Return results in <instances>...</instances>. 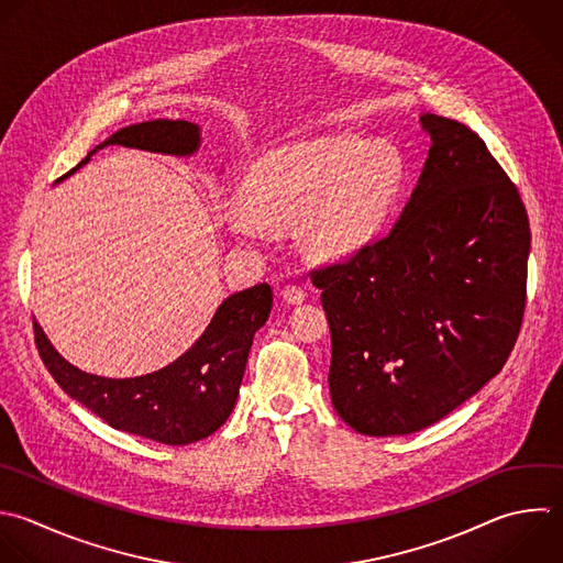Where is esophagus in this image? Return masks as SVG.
Returning a JSON list of instances; mask_svg holds the SVG:
<instances>
[{
    "instance_id": "obj_1",
    "label": "esophagus",
    "mask_w": 563,
    "mask_h": 563,
    "mask_svg": "<svg viewBox=\"0 0 563 563\" xmlns=\"http://www.w3.org/2000/svg\"><path fill=\"white\" fill-rule=\"evenodd\" d=\"M282 299H284L286 303H292V306H297V303H301V301L306 299V290H303L301 286H295V284H286V286L282 288Z\"/></svg>"
}]
</instances>
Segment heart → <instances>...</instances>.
Instances as JSON below:
<instances>
[{"instance_id":"obj_1","label":"heart","mask_w":563,"mask_h":563,"mask_svg":"<svg viewBox=\"0 0 563 563\" xmlns=\"http://www.w3.org/2000/svg\"><path fill=\"white\" fill-rule=\"evenodd\" d=\"M400 183L391 152L354 134H325L282 145L262 156L246 198L227 205V224L242 242H260L266 222L303 220V238L319 257H343L363 246L387 216Z\"/></svg>"}]
</instances>
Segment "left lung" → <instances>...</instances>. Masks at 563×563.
Masks as SVG:
<instances>
[{
	"label": "left lung",
	"instance_id": "8db88e82",
	"mask_svg": "<svg viewBox=\"0 0 563 563\" xmlns=\"http://www.w3.org/2000/svg\"><path fill=\"white\" fill-rule=\"evenodd\" d=\"M431 147L391 231L310 273L330 323V396L365 435L420 431L504 367L526 308L530 227L466 125L420 117Z\"/></svg>",
	"mask_w": 563,
	"mask_h": 563
}]
</instances>
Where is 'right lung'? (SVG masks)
I'll return each instance as SVG.
<instances>
[{"label":"right lung","instance_id":"add662e5","mask_svg":"<svg viewBox=\"0 0 563 563\" xmlns=\"http://www.w3.org/2000/svg\"><path fill=\"white\" fill-rule=\"evenodd\" d=\"M108 145H123L154 154L191 156L200 147V128L189 121L156 119L114 132L92 154ZM64 176V178H66ZM273 308L268 284L227 297L216 310L202 336L167 367L136 378H106L68 363L35 321L40 356L59 387L110 427L183 446L218 431L231 416L255 332Z\"/></svg>","mask_w":563,"mask_h":563}]
</instances>
